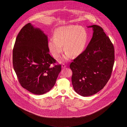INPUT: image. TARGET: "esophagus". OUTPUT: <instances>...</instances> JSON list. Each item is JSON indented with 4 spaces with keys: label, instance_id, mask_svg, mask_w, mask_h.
<instances>
[{
    "label": "esophagus",
    "instance_id": "esophagus-1",
    "mask_svg": "<svg viewBox=\"0 0 127 127\" xmlns=\"http://www.w3.org/2000/svg\"><path fill=\"white\" fill-rule=\"evenodd\" d=\"M66 67V66L64 64H63L62 65V68H65Z\"/></svg>",
    "mask_w": 127,
    "mask_h": 127
}]
</instances>
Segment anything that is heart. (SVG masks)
<instances>
[{
    "label": "heart",
    "mask_w": 127,
    "mask_h": 127,
    "mask_svg": "<svg viewBox=\"0 0 127 127\" xmlns=\"http://www.w3.org/2000/svg\"><path fill=\"white\" fill-rule=\"evenodd\" d=\"M53 38L49 39L48 48L55 58L61 56L64 49L66 51L63 59L69 60L71 56L76 57L84 50L88 40V34L84 28L76 25L62 26L56 29Z\"/></svg>",
    "instance_id": "1"
}]
</instances>
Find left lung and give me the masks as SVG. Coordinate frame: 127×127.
I'll use <instances>...</instances> for the list:
<instances>
[{
    "label": "left lung",
    "instance_id": "1",
    "mask_svg": "<svg viewBox=\"0 0 127 127\" xmlns=\"http://www.w3.org/2000/svg\"><path fill=\"white\" fill-rule=\"evenodd\" d=\"M92 37L84 51L70 65L72 83L79 95L87 97L101 90L110 78L114 63V48L102 28L93 25Z\"/></svg>",
    "mask_w": 127,
    "mask_h": 127
}]
</instances>
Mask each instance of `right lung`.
<instances>
[{
  "label": "right lung",
  "instance_id": "add662e5",
  "mask_svg": "<svg viewBox=\"0 0 127 127\" xmlns=\"http://www.w3.org/2000/svg\"><path fill=\"white\" fill-rule=\"evenodd\" d=\"M48 36L30 23L19 32L13 50V65L21 86L32 93L42 95L54 87L61 65L48 53Z\"/></svg>",
  "mask_w": 127,
  "mask_h": 127
}]
</instances>
